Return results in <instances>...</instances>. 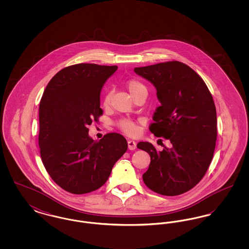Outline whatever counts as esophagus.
<instances>
[{"instance_id": "obj_1", "label": "esophagus", "mask_w": 249, "mask_h": 249, "mask_svg": "<svg viewBox=\"0 0 249 249\" xmlns=\"http://www.w3.org/2000/svg\"><path fill=\"white\" fill-rule=\"evenodd\" d=\"M128 148L130 150H134L136 148V142L132 141V140H129L128 141Z\"/></svg>"}]
</instances>
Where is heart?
Masks as SVG:
<instances>
[{
    "label": "heart",
    "mask_w": 249,
    "mask_h": 249,
    "mask_svg": "<svg viewBox=\"0 0 249 249\" xmlns=\"http://www.w3.org/2000/svg\"><path fill=\"white\" fill-rule=\"evenodd\" d=\"M126 87L129 89L130 94L134 98L137 95L147 94V88L144 84L141 82L138 79H130L126 82ZM112 99V90L107 89L106 94L103 99V105L104 107H109L111 104ZM117 126L119 130H122L124 133L128 135H135L138 132V126L137 124L130 119H119L117 122Z\"/></svg>",
    "instance_id": "obj_1"
}]
</instances>
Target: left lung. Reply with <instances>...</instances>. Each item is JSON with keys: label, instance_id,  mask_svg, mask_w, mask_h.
<instances>
[{"label": "left lung", "instance_id": "8db88e82", "mask_svg": "<svg viewBox=\"0 0 249 249\" xmlns=\"http://www.w3.org/2000/svg\"><path fill=\"white\" fill-rule=\"evenodd\" d=\"M134 71L154 85L160 102L149 130L172 143L161 151L150 142L137 143L151 160L142 180L159 194H183L201 181L213 159L217 134L213 97L201 76L180 61L138 67Z\"/></svg>", "mask_w": 249, "mask_h": 249}]
</instances>
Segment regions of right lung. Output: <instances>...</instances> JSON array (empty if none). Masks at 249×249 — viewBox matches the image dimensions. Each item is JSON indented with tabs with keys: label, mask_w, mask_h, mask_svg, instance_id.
I'll use <instances>...</instances> for the list:
<instances>
[{
	"label": "right lung",
	"mask_w": 249,
	"mask_h": 249,
	"mask_svg": "<svg viewBox=\"0 0 249 249\" xmlns=\"http://www.w3.org/2000/svg\"><path fill=\"white\" fill-rule=\"evenodd\" d=\"M118 66L78 63L58 71L39 106L41 159L53 181L72 194H85L106 184L112 168L128 149L119 133L100 141L89 136V125L103 115L100 94Z\"/></svg>",
	"instance_id": "add662e5"
}]
</instances>
